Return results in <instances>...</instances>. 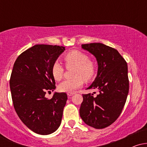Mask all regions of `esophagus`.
Returning <instances> with one entry per match:
<instances>
[{"mask_svg":"<svg viewBox=\"0 0 147 147\" xmlns=\"http://www.w3.org/2000/svg\"><path fill=\"white\" fill-rule=\"evenodd\" d=\"M67 95H68V96H72V95H75V92H68V93H67Z\"/></svg>","mask_w":147,"mask_h":147,"instance_id":"1","label":"esophagus"}]
</instances>
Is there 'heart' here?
Wrapping results in <instances>:
<instances>
[{"instance_id":"1","label":"heart","mask_w":147,"mask_h":147,"mask_svg":"<svg viewBox=\"0 0 147 147\" xmlns=\"http://www.w3.org/2000/svg\"><path fill=\"white\" fill-rule=\"evenodd\" d=\"M64 61L67 68L75 67L74 78L66 79L60 83L58 90L61 92H72L82 87L85 81H90L94 77L96 72L95 64L89 59V57L84 52L79 50H72L64 55ZM52 77L56 81L63 78L64 67L59 61H55L51 67Z\"/></svg>"}]
</instances>
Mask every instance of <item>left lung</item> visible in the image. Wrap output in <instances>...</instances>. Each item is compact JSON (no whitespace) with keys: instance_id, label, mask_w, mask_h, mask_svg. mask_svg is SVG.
Masks as SVG:
<instances>
[{"instance_id":"left-lung-1","label":"left lung","mask_w":147,"mask_h":147,"mask_svg":"<svg viewBox=\"0 0 147 147\" xmlns=\"http://www.w3.org/2000/svg\"><path fill=\"white\" fill-rule=\"evenodd\" d=\"M93 55L98 64L97 75L87 89L99 93L84 94L79 109L80 117L87 125L101 129L112 124L122 113L129 90L128 65L115 49L103 43L82 45Z\"/></svg>"}]
</instances>
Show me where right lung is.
Wrapping results in <instances>:
<instances>
[{
	"instance_id": "add662e5",
	"label": "right lung",
	"mask_w": 147,
	"mask_h": 147,
	"mask_svg": "<svg viewBox=\"0 0 147 147\" xmlns=\"http://www.w3.org/2000/svg\"><path fill=\"white\" fill-rule=\"evenodd\" d=\"M64 50L59 45H35L14 64L9 86L14 109L23 124L38 134L54 133L61 122L67 94L55 92L50 99L45 95L56 88L51 67Z\"/></svg>"
}]
</instances>
